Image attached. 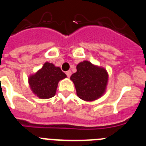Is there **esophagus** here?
Segmentation results:
<instances>
[{
	"instance_id": "34e87169",
	"label": "esophagus",
	"mask_w": 146,
	"mask_h": 146,
	"mask_svg": "<svg viewBox=\"0 0 146 146\" xmlns=\"http://www.w3.org/2000/svg\"><path fill=\"white\" fill-rule=\"evenodd\" d=\"M66 74L67 77H70L71 75H72V72H71L70 70L67 71V72H66Z\"/></svg>"
}]
</instances>
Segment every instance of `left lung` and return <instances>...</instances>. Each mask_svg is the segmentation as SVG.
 Returning a JSON list of instances; mask_svg holds the SVG:
<instances>
[{
  "label": "left lung",
  "mask_w": 146,
  "mask_h": 146,
  "mask_svg": "<svg viewBox=\"0 0 146 146\" xmlns=\"http://www.w3.org/2000/svg\"><path fill=\"white\" fill-rule=\"evenodd\" d=\"M77 96L84 101H94L105 92L108 81L107 71L84 60L77 66V72L71 76Z\"/></svg>",
  "instance_id": "8db88e82"
}]
</instances>
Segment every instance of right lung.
I'll return each instance as SVG.
<instances>
[{
	"mask_svg": "<svg viewBox=\"0 0 146 146\" xmlns=\"http://www.w3.org/2000/svg\"><path fill=\"white\" fill-rule=\"evenodd\" d=\"M66 77L60 68L46 62L42 68L28 78L30 87L35 95L40 99H50L56 93L60 80Z\"/></svg>",
	"mask_w": 146,
	"mask_h": 146,
	"instance_id": "1",
	"label": "right lung"
}]
</instances>
